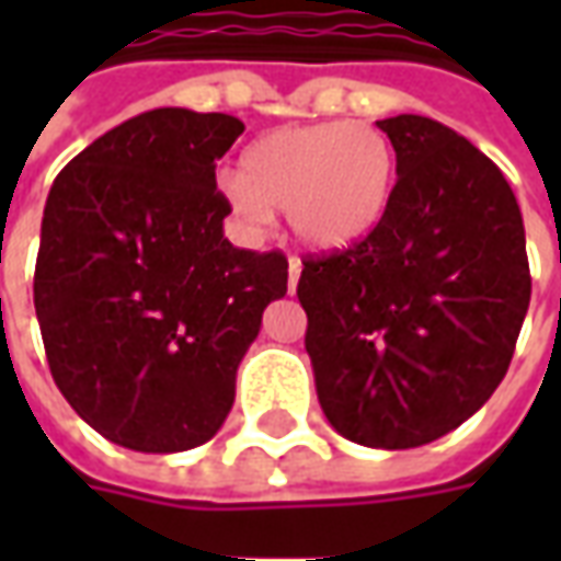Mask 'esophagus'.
I'll return each instance as SVG.
<instances>
[{
  "label": "esophagus",
  "mask_w": 561,
  "mask_h": 561,
  "mask_svg": "<svg viewBox=\"0 0 561 561\" xmlns=\"http://www.w3.org/2000/svg\"><path fill=\"white\" fill-rule=\"evenodd\" d=\"M300 270H304L300 257H288V294L297 291V279H300Z\"/></svg>",
  "instance_id": "1"
}]
</instances>
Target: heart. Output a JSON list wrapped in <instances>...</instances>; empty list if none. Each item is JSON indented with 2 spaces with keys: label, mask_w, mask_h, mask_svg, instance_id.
I'll return each instance as SVG.
<instances>
[{
  "label": "heart",
  "mask_w": 561,
  "mask_h": 561,
  "mask_svg": "<svg viewBox=\"0 0 561 561\" xmlns=\"http://www.w3.org/2000/svg\"><path fill=\"white\" fill-rule=\"evenodd\" d=\"M397 156L366 123L270 131L243 152V171L221 176V195L249 233L288 209L297 240L321 252L348 249L376 228L393 192Z\"/></svg>",
  "instance_id": "1"
}]
</instances>
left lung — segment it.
Masks as SVG:
<instances>
[{"mask_svg": "<svg viewBox=\"0 0 561 561\" xmlns=\"http://www.w3.org/2000/svg\"><path fill=\"white\" fill-rule=\"evenodd\" d=\"M397 152L388 209L360 243L306 255L297 297L318 402L348 442L430 445L505 378L531 276L511 185L430 116L378 119Z\"/></svg>", "mask_w": 561, "mask_h": 561, "instance_id": "8db88e82", "label": "left lung"}]
</instances>
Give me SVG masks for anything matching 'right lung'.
<instances>
[{
	"label": "right lung",
	"instance_id": "right-lung-1",
	"mask_svg": "<svg viewBox=\"0 0 561 561\" xmlns=\"http://www.w3.org/2000/svg\"><path fill=\"white\" fill-rule=\"evenodd\" d=\"M228 114L159 107L92 140L47 195L35 316L56 388L114 445L176 454L233 405L288 257L228 243L216 161L243 135Z\"/></svg>",
	"mask_w": 561,
	"mask_h": 561
}]
</instances>
